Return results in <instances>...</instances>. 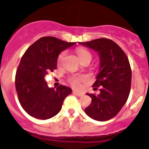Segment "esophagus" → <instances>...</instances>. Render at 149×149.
<instances>
[{
    "label": "esophagus",
    "mask_w": 149,
    "mask_h": 149,
    "mask_svg": "<svg viewBox=\"0 0 149 149\" xmlns=\"http://www.w3.org/2000/svg\"><path fill=\"white\" fill-rule=\"evenodd\" d=\"M73 93L74 94H76V95L79 96V97H83L84 96V93L79 92V91H73Z\"/></svg>",
    "instance_id": "1"
}]
</instances>
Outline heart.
Returning <instances> with one entry per match:
<instances>
[{"label":"heart","instance_id":"b5f03b06","mask_svg":"<svg viewBox=\"0 0 149 149\" xmlns=\"http://www.w3.org/2000/svg\"><path fill=\"white\" fill-rule=\"evenodd\" d=\"M76 53H77L78 56H79V59L80 60L84 58H86V57H89V58H91V54L90 53V52H88L86 49H83V48H78V49H76ZM65 55L66 52H62L60 54V55L58 56V65H60V64L63 62ZM84 79V78L82 77V76H73V77H71L69 79V82H70V84H71L74 88H79V87H80L81 81H83Z\"/></svg>","mask_w":149,"mask_h":149}]
</instances>
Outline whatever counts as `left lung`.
<instances>
[{"instance_id":"left-lung-1","label":"left lung","mask_w":149,"mask_h":149,"mask_svg":"<svg viewBox=\"0 0 149 149\" xmlns=\"http://www.w3.org/2000/svg\"><path fill=\"white\" fill-rule=\"evenodd\" d=\"M79 44L96 51L100 61V72L93 84V87L100 86V93H87L91 102L85 112L95 120H109L118 115L129 97L132 78L130 63L124 51L111 40L100 38Z\"/></svg>"}]
</instances>
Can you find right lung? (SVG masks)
<instances>
[{
	"label": "right lung",
	"mask_w": 149,
	"mask_h": 149,
	"mask_svg": "<svg viewBox=\"0 0 149 149\" xmlns=\"http://www.w3.org/2000/svg\"><path fill=\"white\" fill-rule=\"evenodd\" d=\"M75 44L54 37H41L22 56L15 86L19 102L31 117L47 120L55 116L65 97L71 93V88L65 86L49 88L45 76L57 68L59 54Z\"/></svg>",
	"instance_id": "right-lung-1"
}]
</instances>
